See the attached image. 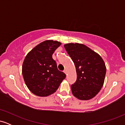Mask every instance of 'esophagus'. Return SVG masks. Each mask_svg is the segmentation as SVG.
Instances as JSON below:
<instances>
[{"instance_id":"obj_1","label":"esophagus","mask_w":125,"mask_h":125,"mask_svg":"<svg viewBox=\"0 0 125 125\" xmlns=\"http://www.w3.org/2000/svg\"><path fill=\"white\" fill-rule=\"evenodd\" d=\"M64 73H65V74H67V71H66V70H64Z\"/></svg>"}]
</instances>
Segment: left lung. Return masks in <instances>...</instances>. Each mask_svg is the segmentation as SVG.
I'll return each instance as SVG.
<instances>
[{
    "label": "left lung",
    "mask_w": 125,
    "mask_h": 125,
    "mask_svg": "<svg viewBox=\"0 0 125 125\" xmlns=\"http://www.w3.org/2000/svg\"><path fill=\"white\" fill-rule=\"evenodd\" d=\"M64 46L76 71V81L71 85L72 94L80 100L93 98L104 85L106 72L104 60L83 44L67 43Z\"/></svg>",
    "instance_id": "left-lung-1"
}]
</instances>
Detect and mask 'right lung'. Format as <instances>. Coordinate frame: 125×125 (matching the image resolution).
<instances>
[{
  "label": "right lung",
  "mask_w": 125,
  "mask_h": 125,
  "mask_svg": "<svg viewBox=\"0 0 125 125\" xmlns=\"http://www.w3.org/2000/svg\"><path fill=\"white\" fill-rule=\"evenodd\" d=\"M61 43L52 40L45 41L35 47L25 57L22 74L27 87L38 96H48L53 94L66 77L59 71L52 58L55 50Z\"/></svg>",
  "instance_id": "right-lung-1"
}]
</instances>
